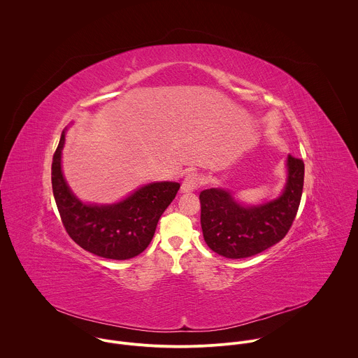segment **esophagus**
<instances>
[{"mask_svg":"<svg viewBox=\"0 0 358 358\" xmlns=\"http://www.w3.org/2000/svg\"><path fill=\"white\" fill-rule=\"evenodd\" d=\"M200 180H201V179H200V176H199L197 173H189V175L185 178L183 183H182L180 192H182V193H190V192L197 190V189L200 187V183H201Z\"/></svg>","mask_w":358,"mask_h":358,"instance_id":"34e87169","label":"esophagus"}]
</instances>
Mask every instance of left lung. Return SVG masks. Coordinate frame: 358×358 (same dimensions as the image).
<instances>
[{
    "label": "left lung",
    "mask_w": 358,
    "mask_h": 358,
    "mask_svg": "<svg viewBox=\"0 0 358 358\" xmlns=\"http://www.w3.org/2000/svg\"><path fill=\"white\" fill-rule=\"evenodd\" d=\"M282 194L258 206H243L225 189L200 193L201 229L208 247L227 258H245L276 244L289 232L303 193L304 162L287 155Z\"/></svg>",
    "instance_id": "obj_1"
}]
</instances>
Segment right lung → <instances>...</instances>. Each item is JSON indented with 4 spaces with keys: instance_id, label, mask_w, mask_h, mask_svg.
<instances>
[{
    "instance_id": "obj_1",
    "label": "right lung",
    "mask_w": 358,
    "mask_h": 358,
    "mask_svg": "<svg viewBox=\"0 0 358 358\" xmlns=\"http://www.w3.org/2000/svg\"><path fill=\"white\" fill-rule=\"evenodd\" d=\"M62 131L52 157L51 182L62 224L82 248L103 258L129 259L143 252L155 234L157 224L175 199L180 185L155 182L138 187L114 204H86L69 189L61 168Z\"/></svg>"
}]
</instances>
